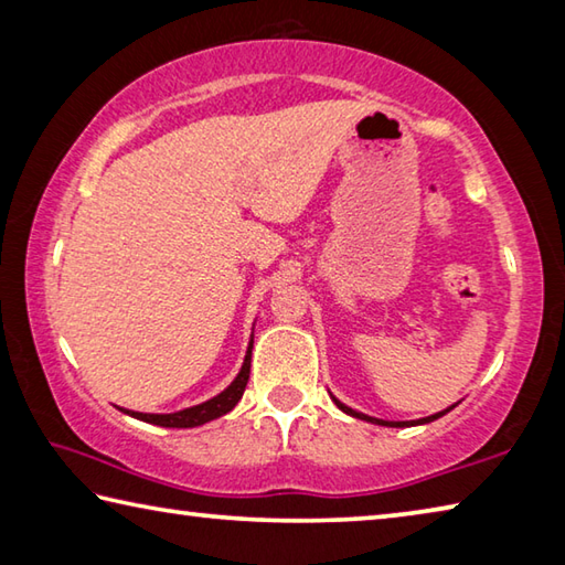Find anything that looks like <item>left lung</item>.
Here are the masks:
<instances>
[{
    "label": "left lung",
    "instance_id": "obj_1",
    "mask_svg": "<svg viewBox=\"0 0 565 565\" xmlns=\"http://www.w3.org/2000/svg\"><path fill=\"white\" fill-rule=\"evenodd\" d=\"M334 404H338V407H340L344 414H350V417H358V419L372 422V424H382V427H414V424H429V422H434V419H439L441 414H447L449 409H454V407H449V409H444V412H439V414H431V417H424V419H417V422H384V419H374V417H367V414H360V412H354V409H350V407H344V404L338 402V399H334Z\"/></svg>",
    "mask_w": 565,
    "mask_h": 565
}]
</instances>
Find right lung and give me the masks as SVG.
Segmentation results:
<instances>
[{
  "instance_id": "right-lung-1",
  "label": "right lung",
  "mask_w": 565,
  "mask_h": 565,
  "mask_svg": "<svg viewBox=\"0 0 565 565\" xmlns=\"http://www.w3.org/2000/svg\"><path fill=\"white\" fill-rule=\"evenodd\" d=\"M250 350H253V342H250V348H247L241 374H237L231 387L217 394V397L198 404V407H188L183 412H173V414H143V412H126V414H131V417L148 422V424H158V427H173V429L201 427V424H205V422L223 417V414L231 412L243 397L247 377H250Z\"/></svg>"
}]
</instances>
